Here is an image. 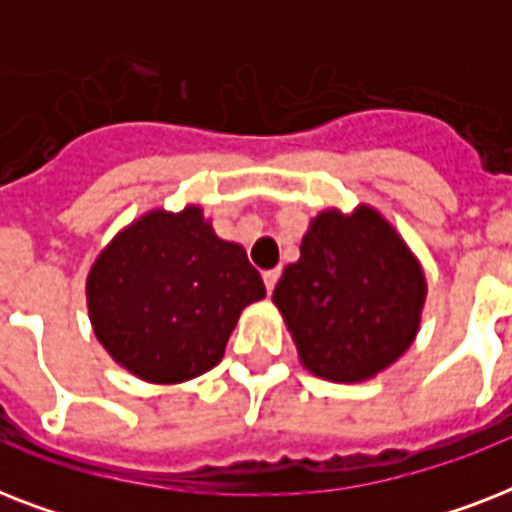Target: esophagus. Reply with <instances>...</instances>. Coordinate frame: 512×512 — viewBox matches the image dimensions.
Returning <instances> with one entry per match:
<instances>
[{"instance_id": "34e87169", "label": "esophagus", "mask_w": 512, "mask_h": 512, "mask_svg": "<svg viewBox=\"0 0 512 512\" xmlns=\"http://www.w3.org/2000/svg\"><path fill=\"white\" fill-rule=\"evenodd\" d=\"M279 273L281 271H265L263 273V284H265V289H268V295H271L273 287H276V281H279Z\"/></svg>"}]
</instances>
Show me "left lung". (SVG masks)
Instances as JSON below:
<instances>
[{"label": "left lung", "mask_w": 512, "mask_h": 512, "mask_svg": "<svg viewBox=\"0 0 512 512\" xmlns=\"http://www.w3.org/2000/svg\"><path fill=\"white\" fill-rule=\"evenodd\" d=\"M422 263L372 204L311 217L300 260L273 289L300 364L321 380L366 382L404 356L420 332Z\"/></svg>", "instance_id": "8db88e82"}]
</instances>
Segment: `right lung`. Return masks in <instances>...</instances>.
Listing matches in <instances>:
<instances>
[{
    "instance_id": "add662e5",
    "label": "right lung",
    "mask_w": 512,
    "mask_h": 512,
    "mask_svg": "<svg viewBox=\"0 0 512 512\" xmlns=\"http://www.w3.org/2000/svg\"><path fill=\"white\" fill-rule=\"evenodd\" d=\"M84 292L108 356L154 385L220 364L241 311L265 297L244 247L220 239L199 204L154 207L124 225L95 257Z\"/></svg>"
}]
</instances>
